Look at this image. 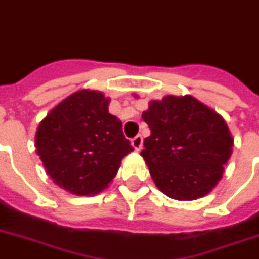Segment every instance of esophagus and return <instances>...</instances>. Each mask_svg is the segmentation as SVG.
Here are the masks:
<instances>
[{"label": "esophagus", "instance_id": "34e87169", "mask_svg": "<svg viewBox=\"0 0 259 259\" xmlns=\"http://www.w3.org/2000/svg\"><path fill=\"white\" fill-rule=\"evenodd\" d=\"M132 145H133V148L139 152V151H141V148H143V137L141 136H136L135 139L132 140Z\"/></svg>", "mask_w": 259, "mask_h": 259}]
</instances>
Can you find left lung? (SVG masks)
Wrapping results in <instances>:
<instances>
[{"mask_svg":"<svg viewBox=\"0 0 259 259\" xmlns=\"http://www.w3.org/2000/svg\"><path fill=\"white\" fill-rule=\"evenodd\" d=\"M141 116L151 130L141 156L159 191L176 200L211 192L233 147L221 115L191 95H168L149 101Z\"/></svg>","mask_w":259,"mask_h":259,"instance_id":"1","label":"left lung"}]
</instances>
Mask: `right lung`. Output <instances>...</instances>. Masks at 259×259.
Listing matches in <instances>:
<instances>
[{
	"instance_id": "1",
	"label": "right lung",
	"mask_w": 259,
	"mask_h": 259,
	"mask_svg": "<svg viewBox=\"0 0 259 259\" xmlns=\"http://www.w3.org/2000/svg\"><path fill=\"white\" fill-rule=\"evenodd\" d=\"M103 92L70 95L41 120L35 148L53 183L78 196L101 192L133 151Z\"/></svg>"
}]
</instances>
